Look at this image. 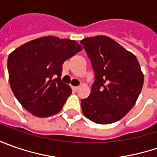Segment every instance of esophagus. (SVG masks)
<instances>
[{
  "label": "esophagus",
  "mask_w": 157,
  "mask_h": 157,
  "mask_svg": "<svg viewBox=\"0 0 157 157\" xmlns=\"http://www.w3.org/2000/svg\"><path fill=\"white\" fill-rule=\"evenodd\" d=\"M71 88H72V90H73L74 92H78V90L79 89L78 86H71Z\"/></svg>",
  "instance_id": "1"
}]
</instances>
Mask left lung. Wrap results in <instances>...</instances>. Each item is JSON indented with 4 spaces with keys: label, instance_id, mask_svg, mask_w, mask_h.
I'll list each match as a JSON object with an SVG mask.
<instances>
[{
    "label": "left lung",
    "instance_id": "left-lung-1",
    "mask_svg": "<svg viewBox=\"0 0 157 157\" xmlns=\"http://www.w3.org/2000/svg\"><path fill=\"white\" fill-rule=\"evenodd\" d=\"M94 71L91 94L81 100L82 112L98 124L113 123L133 108L144 77L136 57L106 36L81 40Z\"/></svg>",
    "mask_w": 157,
    "mask_h": 157
}]
</instances>
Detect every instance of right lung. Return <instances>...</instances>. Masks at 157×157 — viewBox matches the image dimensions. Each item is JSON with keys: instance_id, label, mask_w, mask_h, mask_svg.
Wrapping results in <instances>:
<instances>
[{"instance_id": "right-lung-1", "label": "right lung", "mask_w": 157, "mask_h": 157, "mask_svg": "<svg viewBox=\"0 0 157 157\" xmlns=\"http://www.w3.org/2000/svg\"><path fill=\"white\" fill-rule=\"evenodd\" d=\"M82 49L74 40L50 36L29 41L9 54L10 87L27 111L41 118L61 111L71 94L60 78L63 63Z\"/></svg>"}]
</instances>
